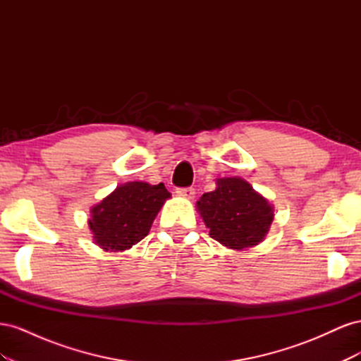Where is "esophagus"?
<instances>
[{
    "label": "esophagus",
    "mask_w": 361,
    "mask_h": 361,
    "mask_svg": "<svg viewBox=\"0 0 361 361\" xmlns=\"http://www.w3.org/2000/svg\"><path fill=\"white\" fill-rule=\"evenodd\" d=\"M178 195H180V197L183 199H194V194H195V190L194 188H178Z\"/></svg>",
    "instance_id": "esophagus-1"
}]
</instances>
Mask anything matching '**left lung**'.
<instances>
[{
    "instance_id": "8db88e82",
    "label": "left lung",
    "mask_w": 361,
    "mask_h": 361,
    "mask_svg": "<svg viewBox=\"0 0 361 361\" xmlns=\"http://www.w3.org/2000/svg\"><path fill=\"white\" fill-rule=\"evenodd\" d=\"M215 183L195 203L209 236L236 251L260 244L274 220V206L243 178H218Z\"/></svg>"
}]
</instances>
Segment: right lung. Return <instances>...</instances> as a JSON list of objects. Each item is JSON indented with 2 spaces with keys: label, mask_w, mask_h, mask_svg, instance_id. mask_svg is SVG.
I'll list each match as a JSON object with an SVG mask.
<instances>
[{
  "label": "right lung",
  "mask_w": 361,
  "mask_h": 361,
  "mask_svg": "<svg viewBox=\"0 0 361 361\" xmlns=\"http://www.w3.org/2000/svg\"><path fill=\"white\" fill-rule=\"evenodd\" d=\"M171 194L164 183L134 180L92 206L89 227L93 243L104 251H125L147 236L152 223Z\"/></svg>",
  "instance_id": "right-lung-1"
}]
</instances>
